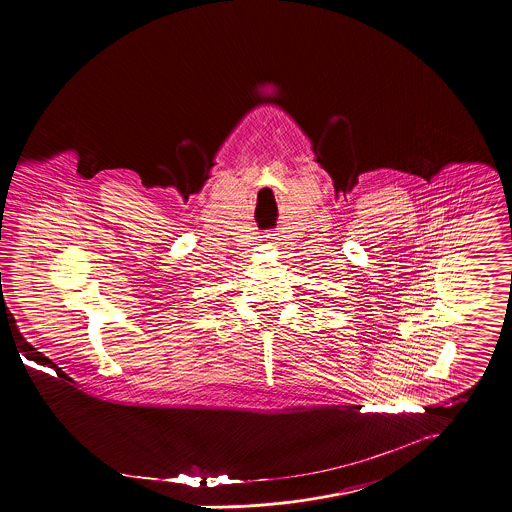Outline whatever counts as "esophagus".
<instances>
[{
  "label": "esophagus",
  "instance_id": "34e87169",
  "mask_svg": "<svg viewBox=\"0 0 512 512\" xmlns=\"http://www.w3.org/2000/svg\"><path fill=\"white\" fill-rule=\"evenodd\" d=\"M266 240H268V244H276V238H274V234H270V236H266Z\"/></svg>",
  "mask_w": 512,
  "mask_h": 512
}]
</instances>
